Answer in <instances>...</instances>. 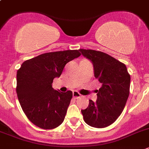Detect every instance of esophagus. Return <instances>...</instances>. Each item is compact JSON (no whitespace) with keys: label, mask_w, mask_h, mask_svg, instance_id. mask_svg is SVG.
Instances as JSON below:
<instances>
[{"label":"esophagus","mask_w":149,"mask_h":149,"mask_svg":"<svg viewBox=\"0 0 149 149\" xmlns=\"http://www.w3.org/2000/svg\"><path fill=\"white\" fill-rule=\"evenodd\" d=\"M73 97L74 98H76V99H77V98H79L80 97H81V94L79 93V92H77V91H73Z\"/></svg>","instance_id":"esophagus-1"}]
</instances>
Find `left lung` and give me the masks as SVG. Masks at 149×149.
<instances>
[{
  "label": "left lung",
  "mask_w": 149,
  "mask_h": 149,
  "mask_svg": "<svg viewBox=\"0 0 149 149\" xmlns=\"http://www.w3.org/2000/svg\"><path fill=\"white\" fill-rule=\"evenodd\" d=\"M94 67V76L102 84L97 100H90L81 113L87 124L105 128L113 123L123 112L129 95L130 75L125 64L109 54L95 50L79 49Z\"/></svg>",
  "instance_id": "8db88e82"
}]
</instances>
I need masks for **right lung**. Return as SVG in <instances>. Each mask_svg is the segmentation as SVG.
Instances as JSON below:
<instances>
[{"label":"right lung","mask_w":149,"mask_h":149,"mask_svg":"<svg viewBox=\"0 0 149 149\" xmlns=\"http://www.w3.org/2000/svg\"><path fill=\"white\" fill-rule=\"evenodd\" d=\"M81 55L79 50L40 54L25 61L17 72L16 92L29 120L42 129H53L64 121L73 93L52 87L65 65Z\"/></svg>","instance_id":"obj_1"}]
</instances>
